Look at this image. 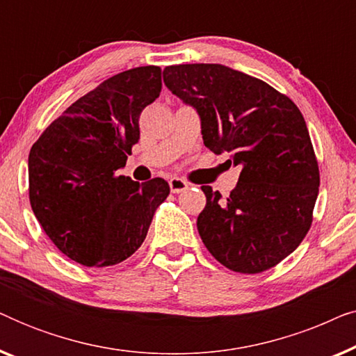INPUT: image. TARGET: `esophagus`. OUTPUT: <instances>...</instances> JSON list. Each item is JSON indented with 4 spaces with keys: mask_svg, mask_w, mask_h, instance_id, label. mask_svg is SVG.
Here are the masks:
<instances>
[{
    "mask_svg": "<svg viewBox=\"0 0 356 356\" xmlns=\"http://www.w3.org/2000/svg\"><path fill=\"white\" fill-rule=\"evenodd\" d=\"M168 184H170V191H172V193H181V191H184V189H188V186H189V184L184 181V179L177 178V177L170 178Z\"/></svg>",
    "mask_w": 356,
    "mask_h": 356,
    "instance_id": "1",
    "label": "esophagus"
}]
</instances>
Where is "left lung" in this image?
Returning <instances> with one entry per match:
<instances>
[{"label": "left lung", "mask_w": 356, "mask_h": 356, "mask_svg": "<svg viewBox=\"0 0 356 356\" xmlns=\"http://www.w3.org/2000/svg\"><path fill=\"white\" fill-rule=\"evenodd\" d=\"M167 89L201 120L204 145L230 152L240 167L227 199L211 186L197 217L204 245L228 269L267 270L291 254L308 233L319 191L305 118L289 97L223 65H178L163 70Z\"/></svg>", "instance_id": "obj_1"}]
</instances>
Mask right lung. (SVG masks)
I'll return each mask as SVG.
<instances>
[{
	"label": "right lung",
	"mask_w": 356,
	"mask_h": 356,
	"mask_svg": "<svg viewBox=\"0 0 356 356\" xmlns=\"http://www.w3.org/2000/svg\"><path fill=\"white\" fill-rule=\"evenodd\" d=\"M162 90V70L140 66L76 100L32 145L29 197L48 238L87 267L113 266L143 245L168 183L120 175L139 140V116Z\"/></svg>",
	"instance_id": "add662e5"
}]
</instances>
